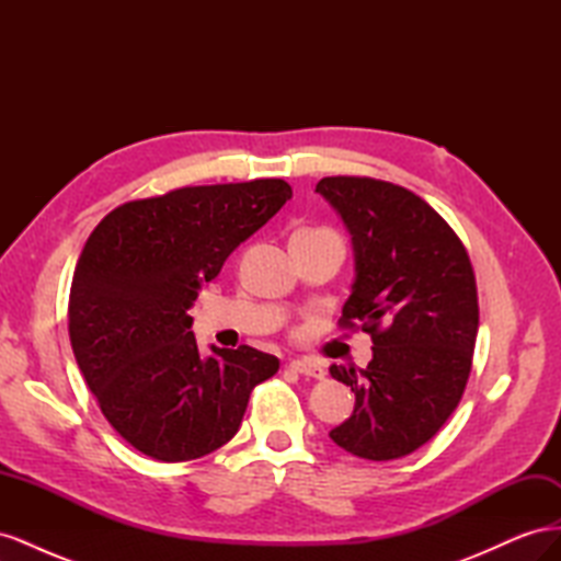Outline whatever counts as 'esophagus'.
<instances>
[{
	"mask_svg": "<svg viewBox=\"0 0 561 561\" xmlns=\"http://www.w3.org/2000/svg\"><path fill=\"white\" fill-rule=\"evenodd\" d=\"M290 367L304 377H313V379L325 377V369H322V365L316 363V360H309V358H297V360L290 363Z\"/></svg>",
	"mask_w": 561,
	"mask_h": 561,
	"instance_id": "34e87169",
	"label": "esophagus"
}]
</instances>
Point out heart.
Here are the masks:
<instances>
[{
  "label": "heart",
  "mask_w": 561,
  "mask_h": 561,
  "mask_svg": "<svg viewBox=\"0 0 561 561\" xmlns=\"http://www.w3.org/2000/svg\"><path fill=\"white\" fill-rule=\"evenodd\" d=\"M307 231H316V229H307Z\"/></svg>",
  "instance_id": "obj_1"
}]
</instances>
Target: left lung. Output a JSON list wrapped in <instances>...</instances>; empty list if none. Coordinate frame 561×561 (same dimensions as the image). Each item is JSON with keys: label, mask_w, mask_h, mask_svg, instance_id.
Returning a JSON list of instances; mask_svg holds the SVG:
<instances>
[{"label": "left lung", "mask_w": 561, "mask_h": 561, "mask_svg": "<svg viewBox=\"0 0 561 561\" xmlns=\"http://www.w3.org/2000/svg\"><path fill=\"white\" fill-rule=\"evenodd\" d=\"M316 192L342 215L355 254L339 328H363L375 344L365 369L330 367L355 393L330 437L390 461L426 445L461 402L480 325L472 264L456 231L404 186L336 175Z\"/></svg>", "instance_id": "1"}]
</instances>
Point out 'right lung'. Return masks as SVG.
I'll list each match as a JSON object with an SVG mask.
<instances>
[{"label":"right lung","instance_id":"obj_1","mask_svg":"<svg viewBox=\"0 0 561 561\" xmlns=\"http://www.w3.org/2000/svg\"><path fill=\"white\" fill-rule=\"evenodd\" d=\"M285 180L182 186L103 217L75 268L70 342L100 412L145 456L194 461L239 433L252 388L280 363L252 346L201 358L186 313L201 283L262 229Z\"/></svg>","mask_w":561,"mask_h":561}]
</instances>
